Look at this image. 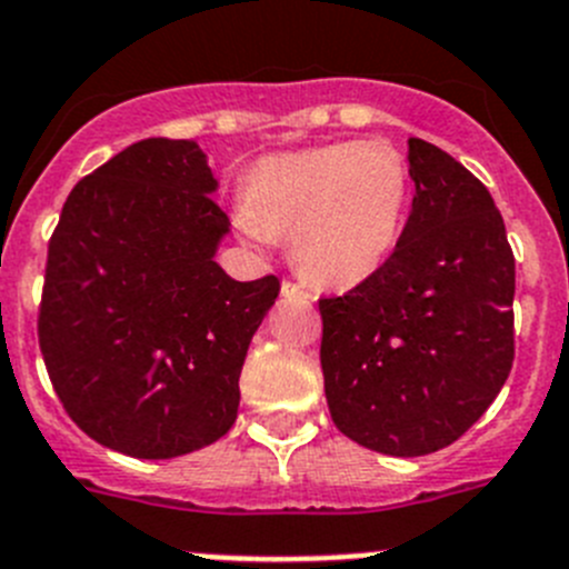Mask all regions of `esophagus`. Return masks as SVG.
Segmentation results:
<instances>
[{
	"label": "esophagus",
	"mask_w": 569,
	"mask_h": 569,
	"mask_svg": "<svg viewBox=\"0 0 569 569\" xmlns=\"http://www.w3.org/2000/svg\"><path fill=\"white\" fill-rule=\"evenodd\" d=\"M281 296L296 301H312L310 290H305L301 284H296V281H281Z\"/></svg>",
	"instance_id": "esophagus-1"
}]
</instances>
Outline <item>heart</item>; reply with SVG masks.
<instances>
[{"mask_svg":"<svg viewBox=\"0 0 569 569\" xmlns=\"http://www.w3.org/2000/svg\"><path fill=\"white\" fill-rule=\"evenodd\" d=\"M409 166L387 140L270 154L244 177L239 228L257 242L293 233V262L321 288H356L392 257Z\"/></svg>","mask_w":569,"mask_h":569,"instance_id":"obj_1","label":"heart"}]
</instances>
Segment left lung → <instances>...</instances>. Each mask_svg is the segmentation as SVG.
Returning a JSON list of instances; mask_svg holds the SVG:
<instances>
[{"label": "left lung", "instance_id": "1", "mask_svg": "<svg viewBox=\"0 0 569 569\" xmlns=\"http://www.w3.org/2000/svg\"><path fill=\"white\" fill-rule=\"evenodd\" d=\"M409 174L415 200L392 257L319 299L332 423L392 457L460 440L513 367L516 264L493 197L420 138H409Z\"/></svg>", "mask_w": 569, "mask_h": 569}]
</instances>
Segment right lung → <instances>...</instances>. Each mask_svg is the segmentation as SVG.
Returning a JSON list of instances; mask_svg holds the SVG:
<instances>
[{"label": "right lung", "mask_w": 569, "mask_h": 569, "mask_svg": "<svg viewBox=\"0 0 569 569\" xmlns=\"http://www.w3.org/2000/svg\"><path fill=\"white\" fill-rule=\"evenodd\" d=\"M194 140L149 138L83 177L50 237L39 347L67 415L101 446L171 460L237 420L250 338L279 279L213 262L231 228Z\"/></svg>", "instance_id": "add662e5"}]
</instances>
